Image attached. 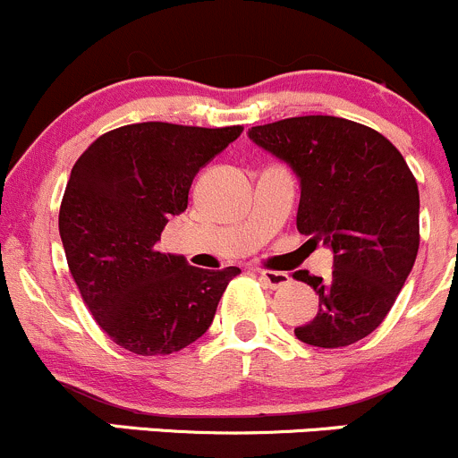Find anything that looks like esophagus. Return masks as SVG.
Listing matches in <instances>:
<instances>
[{
  "mask_svg": "<svg viewBox=\"0 0 458 458\" xmlns=\"http://www.w3.org/2000/svg\"><path fill=\"white\" fill-rule=\"evenodd\" d=\"M259 279L267 285V288H281L284 284H288V275L285 272H275V270H259Z\"/></svg>",
  "mask_w": 458,
  "mask_h": 458,
  "instance_id": "obj_1",
  "label": "esophagus"
}]
</instances>
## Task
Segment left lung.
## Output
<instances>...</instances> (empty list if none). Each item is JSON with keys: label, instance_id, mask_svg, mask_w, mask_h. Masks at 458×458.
<instances>
[{"label": "left lung", "instance_id": "obj_1", "mask_svg": "<svg viewBox=\"0 0 458 458\" xmlns=\"http://www.w3.org/2000/svg\"><path fill=\"white\" fill-rule=\"evenodd\" d=\"M248 137L294 170L297 228L335 252L330 279L294 272L318 294L299 341L344 348L381 326L419 252V188L403 155L381 132L327 114L255 126Z\"/></svg>", "mask_w": 458, "mask_h": 458}]
</instances>
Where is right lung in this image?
Listing matches in <instances>:
<instances>
[{
    "instance_id": "1",
    "label": "right lung",
    "mask_w": 458,
    "mask_h": 458,
    "mask_svg": "<svg viewBox=\"0 0 458 458\" xmlns=\"http://www.w3.org/2000/svg\"><path fill=\"white\" fill-rule=\"evenodd\" d=\"M242 126L146 122L95 140L72 165L59 234L81 299L117 345L173 354L210 327L239 267L201 270L157 250L170 216L188 208L192 179Z\"/></svg>"
}]
</instances>
